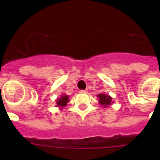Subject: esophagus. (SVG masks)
Listing matches in <instances>:
<instances>
[{
    "label": "esophagus",
    "instance_id": "obj_1",
    "mask_svg": "<svg viewBox=\"0 0 160 160\" xmlns=\"http://www.w3.org/2000/svg\"><path fill=\"white\" fill-rule=\"evenodd\" d=\"M88 90H80V93H87Z\"/></svg>",
    "mask_w": 160,
    "mask_h": 160
}]
</instances>
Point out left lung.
<instances>
[{"label":"left lung","mask_w":160,"mask_h":160,"mask_svg":"<svg viewBox=\"0 0 160 160\" xmlns=\"http://www.w3.org/2000/svg\"><path fill=\"white\" fill-rule=\"evenodd\" d=\"M98 98L100 99L99 102L100 103V105H103L104 107H107V105H109L111 104L112 98L110 96H109V95H104V94H100V95H98Z\"/></svg>","instance_id":"obj_1"}]
</instances>
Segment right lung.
I'll return each instance as SVG.
<instances>
[{
  "label": "right lung",
  "mask_w": 160,
  "mask_h": 160,
  "mask_svg": "<svg viewBox=\"0 0 160 160\" xmlns=\"http://www.w3.org/2000/svg\"><path fill=\"white\" fill-rule=\"evenodd\" d=\"M68 101H69V97H68L67 95H62L61 98L57 100V105L61 107L65 106L68 103Z\"/></svg>",
  "instance_id": "add662e5"
}]
</instances>
